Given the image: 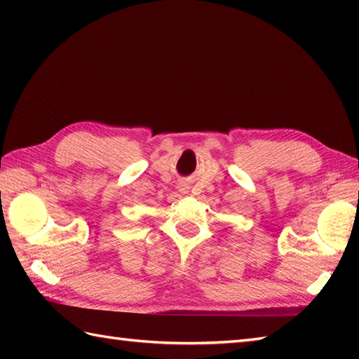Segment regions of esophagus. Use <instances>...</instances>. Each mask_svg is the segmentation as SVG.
<instances>
[{
  "label": "esophagus",
  "instance_id": "34e87169",
  "mask_svg": "<svg viewBox=\"0 0 359 359\" xmlns=\"http://www.w3.org/2000/svg\"><path fill=\"white\" fill-rule=\"evenodd\" d=\"M177 188H179V191L180 193H187L188 191V184H187V182H179V185H177Z\"/></svg>",
  "mask_w": 359,
  "mask_h": 359
}]
</instances>
